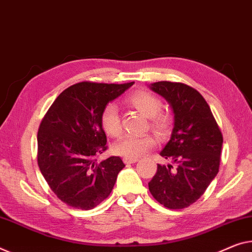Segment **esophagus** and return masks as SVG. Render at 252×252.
<instances>
[{"label": "esophagus", "mask_w": 252, "mask_h": 252, "mask_svg": "<svg viewBox=\"0 0 252 252\" xmlns=\"http://www.w3.org/2000/svg\"><path fill=\"white\" fill-rule=\"evenodd\" d=\"M123 161L125 162L126 164H129V163H135V162L138 161L137 158H124Z\"/></svg>", "instance_id": "obj_1"}]
</instances>
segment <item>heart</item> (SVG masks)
I'll use <instances>...</instances> for the list:
<instances>
[{
  "label": "heart",
  "instance_id": "heart-1",
  "mask_svg": "<svg viewBox=\"0 0 252 252\" xmlns=\"http://www.w3.org/2000/svg\"><path fill=\"white\" fill-rule=\"evenodd\" d=\"M127 102L146 118L150 119V127L160 137L169 136L172 130V117L166 113H161V100L150 92L136 91L127 96ZM101 127L108 136L118 137L122 134L121 116L117 107L108 103L100 115ZM153 135L145 134L141 136L127 135L114 145V152L125 158H138L156 145Z\"/></svg>",
  "mask_w": 252,
  "mask_h": 252
}]
</instances>
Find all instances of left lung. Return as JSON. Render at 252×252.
I'll list each match as a JSON object with an SVG mask.
<instances>
[{"label":"left lung","mask_w":252,"mask_h":252,"mask_svg":"<svg viewBox=\"0 0 252 252\" xmlns=\"http://www.w3.org/2000/svg\"><path fill=\"white\" fill-rule=\"evenodd\" d=\"M151 90L172 108L175 124L160 156L172 164H158L149 189L170 210L190 206L206 190L219 172L223 136L211 108L195 89L180 82L152 83Z\"/></svg>","instance_id":"1"}]
</instances>
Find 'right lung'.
Instances as JSON below:
<instances>
[{
  "mask_svg": "<svg viewBox=\"0 0 252 252\" xmlns=\"http://www.w3.org/2000/svg\"><path fill=\"white\" fill-rule=\"evenodd\" d=\"M133 84H73L42 118L37 135L38 165L50 189L68 206L91 210L113 190L125 164L119 157L96 161L108 148L100 115Z\"/></svg>",
  "mask_w": 252,
  "mask_h": 252,
  "instance_id": "add662e5",
  "label": "right lung"
}]
</instances>
